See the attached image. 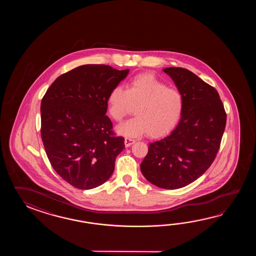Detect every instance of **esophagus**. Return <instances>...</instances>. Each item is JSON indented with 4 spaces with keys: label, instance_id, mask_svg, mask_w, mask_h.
<instances>
[{
    "label": "esophagus",
    "instance_id": "1",
    "mask_svg": "<svg viewBox=\"0 0 256 256\" xmlns=\"http://www.w3.org/2000/svg\"><path fill=\"white\" fill-rule=\"evenodd\" d=\"M134 142L136 140H134V139H130V138H126L124 139V144H126V147H129L132 144H134Z\"/></svg>",
    "mask_w": 256,
    "mask_h": 256
}]
</instances>
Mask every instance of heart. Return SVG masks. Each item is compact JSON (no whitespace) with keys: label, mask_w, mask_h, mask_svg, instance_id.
<instances>
[{"label":"heart","mask_w":256,"mask_h":256,"mask_svg":"<svg viewBox=\"0 0 256 256\" xmlns=\"http://www.w3.org/2000/svg\"><path fill=\"white\" fill-rule=\"evenodd\" d=\"M136 106V117L116 127L120 136L134 138L146 134L158 138L173 130L180 119L184 100L178 90L168 88L151 74L134 78L126 90L114 88L108 95L110 116L120 122Z\"/></svg>","instance_id":"1"}]
</instances>
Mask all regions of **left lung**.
Returning <instances> with one entry per match:
<instances>
[{"label":"left lung","instance_id":"left-lung-1","mask_svg":"<svg viewBox=\"0 0 256 256\" xmlns=\"http://www.w3.org/2000/svg\"><path fill=\"white\" fill-rule=\"evenodd\" d=\"M180 90L184 106L170 134L149 144L140 166L152 185L176 190L204 174L216 158L226 126V112L217 90L182 68H164Z\"/></svg>","mask_w":256,"mask_h":256}]
</instances>
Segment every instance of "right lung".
Wrapping results in <instances>:
<instances>
[{
  "label": "right lung",
  "mask_w": 256,
  "mask_h": 256,
  "mask_svg": "<svg viewBox=\"0 0 256 256\" xmlns=\"http://www.w3.org/2000/svg\"><path fill=\"white\" fill-rule=\"evenodd\" d=\"M129 70L83 65L58 76L41 102V136L49 162L80 190L102 185L114 171L124 138L115 137L107 112L110 90Z\"/></svg>",
  "instance_id": "obj_1"
}]
</instances>
